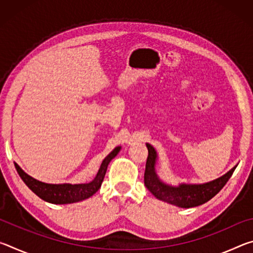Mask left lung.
<instances>
[{
	"label": "left lung",
	"instance_id": "left-lung-1",
	"mask_svg": "<svg viewBox=\"0 0 253 253\" xmlns=\"http://www.w3.org/2000/svg\"><path fill=\"white\" fill-rule=\"evenodd\" d=\"M146 147L148 149V157L144 174L145 186L156 199L183 209L199 207L211 200L223 188L238 166H233L228 173L208 183H179L178 185H170L163 182L156 173L155 166L158 158L156 149L148 143H146Z\"/></svg>",
	"mask_w": 253,
	"mask_h": 253
}]
</instances>
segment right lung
<instances>
[{
    "instance_id": "1",
    "label": "right lung",
    "mask_w": 253,
    "mask_h": 253,
    "mask_svg": "<svg viewBox=\"0 0 253 253\" xmlns=\"http://www.w3.org/2000/svg\"><path fill=\"white\" fill-rule=\"evenodd\" d=\"M121 149L122 146L115 147L113 151L105 157V160L102 161L100 169L98 170L95 178H93L91 182L83 184L44 183L30 176V175L25 173L16 163H14V165L20 175V177L22 178V181L27 184V186L30 190H31L34 194L39 196L40 199L52 204H70L80 202V201L90 198V196H92L98 190H99L101 183L104 181L109 163L113 158L117 156V154L121 152Z\"/></svg>"
}]
</instances>
